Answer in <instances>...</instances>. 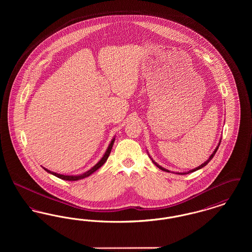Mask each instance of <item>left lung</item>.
Here are the masks:
<instances>
[{"label": "left lung", "instance_id": "left-lung-1", "mask_svg": "<svg viewBox=\"0 0 252 252\" xmlns=\"http://www.w3.org/2000/svg\"><path fill=\"white\" fill-rule=\"evenodd\" d=\"M220 142H221V141H220ZM220 142H219V144H218V145H217V147H216V149H215L214 153H213V154H212V155L210 156V158H208V159H207V160H206V161H205L204 163H202V164H201L200 166L194 168V169H192V170H191V171H189V172H187V173H177V174H180V175H186V174H189V173H191V172H194V171H196V170H198V169H201V168L204 167L205 165H207V164H208V163L210 162V160H211V159H212V158H214V156L216 155V151H217V149H218V147H219V144H220ZM152 161L154 162V164H155V165H157V166L159 168V169H161L162 171H165V172H170V171H168L167 169H165V168H162L161 167V166H159L158 164H157L156 162H155V161H154L153 159H152Z\"/></svg>", "mask_w": 252, "mask_h": 252}]
</instances>
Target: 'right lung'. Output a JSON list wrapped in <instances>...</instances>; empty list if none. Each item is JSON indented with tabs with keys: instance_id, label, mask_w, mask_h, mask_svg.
Masks as SVG:
<instances>
[{
	"instance_id": "1",
	"label": "right lung",
	"mask_w": 252,
	"mask_h": 252,
	"mask_svg": "<svg viewBox=\"0 0 252 252\" xmlns=\"http://www.w3.org/2000/svg\"><path fill=\"white\" fill-rule=\"evenodd\" d=\"M114 141H115V138H113V139H112V141L110 142V144L108 145V149H107V151H106L105 155H104L103 158H101V159L96 163L95 165H94V167L92 168L91 170H89L88 172H86L84 174H82V175H79V176H65V175H60V174H58V173H55V172H51L50 170L46 169V168L43 167V169H44L45 171H47V172L50 173V174H52V175H54V176H56V177L60 178L61 180H70V181L82 180V179H84V178H87V177L91 176L93 173H94V172H95L97 169H99V168L101 167V166L106 162V160L108 159V156H109V154H110V152H111V148H112V145L114 144Z\"/></svg>"
}]
</instances>
